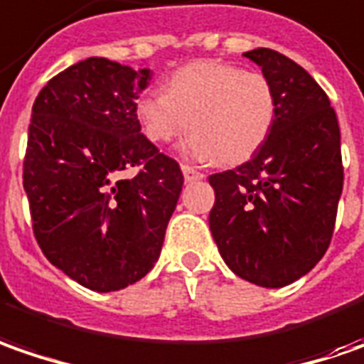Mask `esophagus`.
Returning a JSON list of instances; mask_svg holds the SVG:
<instances>
[{
	"label": "esophagus",
	"mask_w": 364,
	"mask_h": 364,
	"mask_svg": "<svg viewBox=\"0 0 364 364\" xmlns=\"http://www.w3.org/2000/svg\"><path fill=\"white\" fill-rule=\"evenodd\" d=\"M181 171H183L185 181H199V179H203V177H205L201 171H197L195 167H189V165H183Z\"/></svg>",
	"instance_id": "esophagus-1"
}]
</instances>
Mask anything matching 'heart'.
Segmentation results:
<instances>
[{
  "label": "heart",
  "instance_id": "b5f03b06",
  "mask_svg": "<svg viewBox=\"0 0 364 364\" xmlns=\"http://www.w3.org/2000/svg\"><path fill=\"white\" fill-rule=\"evenodd\" d=\"M134 112L149 141L171 143L191 127L183 144L187 157L237 165L268 141L278 105L262 72L199 60L171 74L165 95L141 96Z\"/></svg>",
  "mask_w": 364,
  "mask_h": 364
}]
</instances>
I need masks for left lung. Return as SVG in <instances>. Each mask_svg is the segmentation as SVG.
<instances>
[{
  "label": "left lung",
  "instance_id": "left-lung-1",
  "mask_svg": "<svg viewBox=\"0 0 364 364\" xmlns=\"http://www.w3.org/2000/svg\"><path fill=\"white\" fill-rule=\"evenodd\" d=\"M244 56L272 82L278 112L254 157L209 177V230L233 274L282 288L331 245L345 177L341 129L326 92L294 60L269 48Z\"/></svg>",
  "mask_w": 364,
  "mask_h": 364
}]
</instances>
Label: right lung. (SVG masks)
Instances as JSON below:
<instances>
[{"label": "right lung", "instance_id": "obj_1", "mask_svg": "<svg viewBox=\"0 0 364 364\" xmlns=\"http://www.w3.org/2000/svg\"><path fill=\"white\" fill-rule=\"evenodd\" d=\"M149 80L151 70L88 58L48 82L32 108L23 189L33 235L56 268L96 292L151 272L181 195L179 163L134 112Z\"/></svg>", "mask_w": 364, "mask_h": 364}]
</instances>
